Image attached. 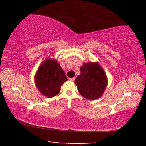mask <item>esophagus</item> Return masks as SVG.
Wrapping results in <instances>:
<instances>
[{"label": "esophagus", "instance_id": "1", "mask_svg": "<svg viewBox=\"0 0 146 146\" xmlns=\"http://www.w3.org/2000/svg\"><path fill=\"white\" fill-rule=\"evenodd\" d=\"M69 79H70V80L71 81H74V80H75V77H73V78H70Z\"/></svg>", "mask_w": 146, "mask_h": 146}]
</instances>
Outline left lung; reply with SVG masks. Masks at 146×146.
I'll return each instance as SVG.
<instances>
[{"label": "left lung", "mask_w": 146, "mask_h": 146, "mask_svg": "<svg viewBox=\"0 0 146 146\" xmlns=\"http://www.w3.org/2000/svg\"><path fill=\"white\" fill-rule=\"evenodd\" d=\"M78 91L88 100L100 98L108 84V78L102 67L97 62L84 63L80 68V75L75 80Z\"/></svg>", "instance_id": "left-lung-1"}]
</instances>
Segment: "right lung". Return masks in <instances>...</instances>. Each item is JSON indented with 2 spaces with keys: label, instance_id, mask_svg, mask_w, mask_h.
Segmentation results:
<instances>
[{
  "label": "right lung",
  "instance_id": "obj_1",
  "mask_svg": "<svg viewBox=\"0 0 146 146\" xmlns=\"http://www.w3.org/2000/svg\"><path fill=\"white\" fill-rule=\"evenodd\" d=\"M34 79L40 93L48 98L58 95L61 86L68 80L57 60L49 58L41 64Z\"/></svg>",
  "mask_w": 146,
  "mask_h": 146
}]
</instances>
